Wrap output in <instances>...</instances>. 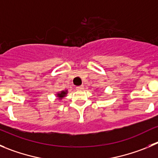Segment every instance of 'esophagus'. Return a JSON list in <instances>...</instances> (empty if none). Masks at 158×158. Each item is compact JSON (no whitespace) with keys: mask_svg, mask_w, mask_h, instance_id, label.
Instances as JSON below:
<instances>
[{"mask_svg":"<svg viewBox=\"0 0 158 158\" xmlns=\"http://www.w3.org/2000/svg\"><path fill=\"white\" fill-rule=\"evenodd\" d=\"M83 87H84V86H82H82H77V87H76V89H77V90H80V89H83Z\"/></svg>","mask_w":158,"mask_h":158,"instance_id":"34e87169","label":"esophagus"}]
</instances>
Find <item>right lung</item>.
<instances>
[{
  "label": "right lung",
  "instance_id": "right-lung-1",
  "mask_svg": "<svg viewBox=\"0 0 158 158\" xmlns=\"http://www.w3.org/2000/svg\"><path fill=\"white\" fill-rule=\"evenodd\" d=\"M68 94V90H62V91H61L60 93H57V97H58L59 100H61L62 98H64V97H65L66 94Z\"/></svg>",
  "mask_w": 158,
  "mask_h": 158
}]
</instances>
